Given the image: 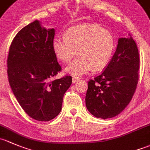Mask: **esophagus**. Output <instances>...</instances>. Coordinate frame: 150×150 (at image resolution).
<instances>
[{"label":"esophagus","instance_id":"esophagus-1","mask_svg":"<svg viewBox=\"0 0 150 150\" xmlns=\"http://www.w3.org/2000/svg\"><path fill=\"white\" fill-rule=\"evenodd\" d=\"M79 79H80L79 78V77L74 76L73 78H72V81H73V83H76V82H77V81H78Z\"/></svg>","mask_w":150,"mask_h":150}]
</instances>
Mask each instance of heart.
I'll use <instances>...</instances> for the list:
<instances>
[{
	"label": "heart",
	"mask_w": 150,
	"mask_h": 150,
	"mask_svg": "<svg viewBox=\"0 0 150 150\" xmlns=\"http://www.w3.org/2000/svg\"><path fill=\"white\" fill-rule=\"evenodd\" d=\"M113 35L97 24H83L68 29L65 38L55 37L52 42L54 53L58 59L67 64L77 52L79 55L66 71L74 76L104 69L110 61L115 49Z\"/></svg>",
	"instance_id": "heart-1"
}]
</instances>
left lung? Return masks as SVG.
Listing matches in <instances>:
<instances>
[{
	"mask_svg": "<svg viewBox=\"0 0 150 150\" xmlns=\"http://www.w3.org/2000/svg\"><path fill=\"white\" fill-rule=\"evenodd\" d=\"M139 69L138 48L129 34L118 40L116 50L104 71L88 81L85 101L89 112L103 119L121 113L134 96Z\"/></svg>",
	"mask_w": 150,
	"mask_h": 150,
	"instance_id": "left-lung-1",
	"label": "left lung"
}]
</instances>
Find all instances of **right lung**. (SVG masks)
Returning <instances> with one entry per match:
<instances>
[{"mask_svg": "<svg viewBox=\"0 0 150 150\" xmlns=\"http://www.w3.org/2000/svg\"><path fill=\"white\" fill-rule=\"evenodd\" d=\"M54 36V29L36 20L18 32L9 47V84L22 109L36 121H49L60 113L72 83L71 76L52 79L61 71L52 47Z\"/></svg>", "mask_w": 150, "mask_h": 150, "instance_id": "right-lung-1", "label": "right lung"}]
</instances>
